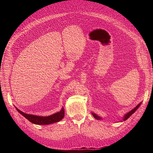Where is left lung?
I'll return each mask as SVG.
<instances>
[{
	"label": "left lung",
	"mask_w": 153,
	"mask_h": 153,
	"mask_svg": "<svg viewBox=\"0 0 153 153\" xmlns=\"http://www.w3.org/2000/svg\"><path fill=\"white\" fill-rule=\"evenodd\" d=\"M141 103H140L138 104L137 106H136V107H135V108H134L133 110H131L130 111V112H129L128 113H127L126 115H125L124 116V118H123V121H126V120H127L129 117H130L131 115L134 112H135V111L138 109V108L139 107V106H140V105H141ZM92 115H93V116H94L96 119H98V120H101V119H102L101 117H99L98 115H97L96 114H94V113H92Z\"/></svg>",
	"instance_id": "8db88e82"
}]
</instances>
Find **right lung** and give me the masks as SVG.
<instances>
[{
  "label": "right lung",
  "instance_id": "add662e5",
  "mask_svg": "<svg viewBox=\"0 0 153 153\" xmlns=\"http://www.w3.org/2000/svg\"><path fill=\"white\" fill-rule=\"evenodd\" d=\"M15 108L18 112L22 114L23 116L25 117L27 119H28L30 122L38 125H47L57 123L61 121L64 116V110L63 107L60 112L55 113L53 115H49V116L47 117H41L38 116V115L27 114L22 112L19 109L17 108L16 106Z\"/></svg>",
  "mask_w": 153,
  "mask_h": 153
}]
</instances>
